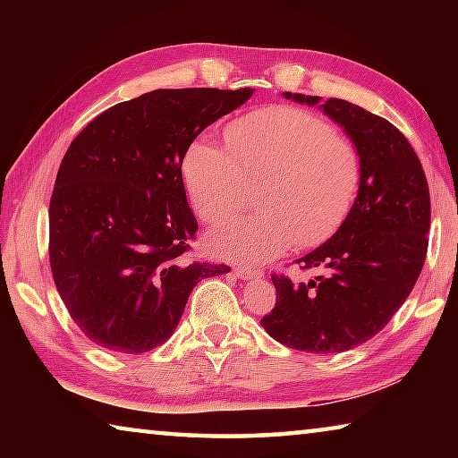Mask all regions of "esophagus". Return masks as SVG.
Here are the masks:
<instances>
[{
    "mask_svg": "<svg viewBox=\"0 0 458 458\" xmlns=\"http://www.w3.org/2000/svg\"><path fill=\"white\" fill-rule=\"evenodd\" d=\"M234 275L238 278H242V281H250V278H257L260 276V270L259 268H246V267H238L234 270Z\"/></svg>",
    "mask_w": 458,
    "mask_h": 458,
    "instance_id": "34e87169",
    "label": "esophagus"
}]
</instances>
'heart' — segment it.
I'll return each instance as SVG.
<instances>
[{
    "label": "heart",
    "instance_id": "obj_1",
    "mask_svg": "<svg viewBox=\"0 0 458 458\" xmlns=\"http://www.w3.org/2000/svg\"><path fill=\"white\" fill-rule=\"evenodd\" d=\"M228 147L198 139L183 157L191 206L210 226L248 206L259 190L260 214L226 224L210 236L224 259L257 262L299 246H319L344 226L361 182L350 139L305 108L273 105L232 121Z\"/></svg>",
    "mask_w": 458,
    "mask_h": 458
}]
</instances>
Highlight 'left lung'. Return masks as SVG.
Wrapping results in <instances>:
<instances>
[{
    "instance_id": "8db88e82",
    "label": "left lung",
    "mask_w": 458,
    "mask_h": 458,
    "mask_svg": "<svg viewBox=\"0 0 458 458\" xmlns=\"http://www.w3.org/2000/svg\"><path fill=\"white\" fill-rule=\"evenodd\" d=\"M283 97L311 106L321 100ZM319 108L358 147V198L327 242L294 260L325 275L309 283L270 276L276 305L260 325L291 350L339 353L382 331L414 289L428 248L430 193L420 159L390 121L341 98Z\"/></svg>"
}]
</instances>
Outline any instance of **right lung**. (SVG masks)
<instances>
[{"label": "right lung", "instance_id": "add662e5", "mask_svg": "<svg viewBox=\"0 0 458 458\" xmlns=\"http://www.w3.org/2000/svg\"><path fill=\"white\" fill-rule=\"evenodd\" d=\"M252 89H159L100 113L62 159L50 199V267L92 344L145 353L165 344L193 286L228 273L190 262L198 220L182 161L201 131Z\"/></svg>", "mask_w": 458, "mask_h": 458}]
</instances>
